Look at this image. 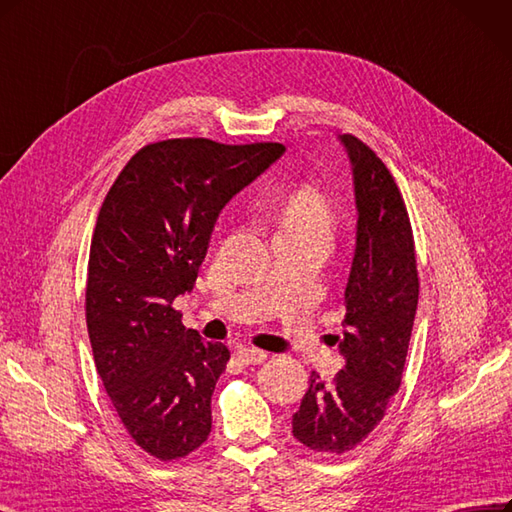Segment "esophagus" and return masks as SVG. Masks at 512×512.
<instances>
[{
    "label": "esophagus",
    "instance_id": "1",
    "mask_svg": "<svg viewBox=\"0 0 512 512\" xmlns=\"http://www.w3.org/2000/svg\"><path fill=\"white\" fill-rule=\"evenodd\" d=\"M237 358L243 364H260V362L267 360V351L254 349V347H241V349H237Z\"/></svg>",
    "mask_w": 512,
    "mask_h": 512
}]
</instances>
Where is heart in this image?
Returning a JSON list of instances; mask_svg holds the SVG:
<instances>
[{"label":"heart","instance_id":"heart-1","mask_svg":"<svg viewBox=\"0 0 512 512\" xmlns=\"http://www.w3.org/2000/svg\"><path fill=\"white\" fill-rule=\"evenodd\" d=\"M332 209L320 188L303 184L296 188L279 211V231H320L330 233Z\"/></svg>","mask_w":512,"mask_h":512}]
</instances>
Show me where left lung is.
I'll list each match as a JSON object with an SVG mask.
<instances>
[{"label":"left lung","instance_id":"8db88e82","mask_svg":"<svg viewBox=\"0 0 512 512\" xmlns=\"http://www.w3.org/2000/svg\"><path fill=\"white\" fill-rule=\"evenodd\" d=\"M354 169L356 254L345 288V368L332 383L311 373L296 440L317 453L343 455L377 428L398 392L419 298L415 241L407 205L390 169L356 135H341Z\"/></svg>","mask_w":512,"mask_h":512}]
</instances>
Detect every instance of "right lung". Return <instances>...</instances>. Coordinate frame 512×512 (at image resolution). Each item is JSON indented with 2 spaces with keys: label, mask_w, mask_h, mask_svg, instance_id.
Returning a JSON list of instances; mask_svg holds the SVG:
<instances>
[{
  "label": "right lung",
  "mask_w": 512,
  "mask_h": 512,
  "mask_svg": "<svg viewBox=\"0 0 512 512\" xmlns=\"http://www.w3.org/2000/svg\"><path fill=\"white\" fill-rule=\"evenodd\" d=\"M286 152L205 137L137 150L99 209L86 277L97 373L122 426L171 462L211 432V394L231 351L184 328L173 301L195 286L220 209Z\"/></svg>",
  "instance_id": "add662e5"
}]
</instances>
